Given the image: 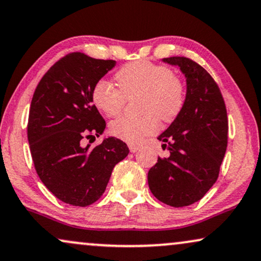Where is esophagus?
Here are the masks:
<instances>
[{"label": "esophagus", "instance_id": "obj_1", "mask_svg": "<svg viewBox=\"0 0 261 261\" xmlns=\"http://www.w3.org/2000/svg\"><path fill=\"white\" fill-rule=\"evenodd\" d=\"M128 148H130V151L131 153H136V151L140 149V146H137V144H128Z\"/></svg>", "mask_w": 261, "mask_h": 261}]
</instances>
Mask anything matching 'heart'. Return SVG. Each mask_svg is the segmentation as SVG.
<instances>
[{"instance_id":"obj_1","label":"heart","mask_w":261,"mask_h":261,"mask_svg":"<svg viewBox=\"0 0 261 261\" xmlns=\"http://www.w3.org/2000/svg\"><path fill=\"white\" fill-rule=\"evenodd\" d=\"M118 89L110 82L98 81L91 92L92 103L107 117L119 114L125 98L141 95L142 117H120L110 125L114 137L130 144L159 130V119L170 123L176 119L186 102L183 82L172 75L170 68L153 62L138 60L123 66L115 73Z\"/></svg>"}]
</instances>
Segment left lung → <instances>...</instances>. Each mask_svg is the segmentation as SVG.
<instances>
[{
  "mask_svg": "<svg viewBox=\"0 0 261 261\" xmlns=\"http://www.w3.org/2000/svg\"><path fill=\"white\" fill-rule=\"evenodd\" d=\"M178 66L187 79L183 110L158 140L170 155L158 158L148 172L151 194L172 207L204 196L219 174L227 146V115L222 92L211 74L184 57L163 59Z\"/></svg>",
  "mask_w": 261,
  "mask_h": 261,
  "instance_id": "1",
  "label": "left lung"
}]
</instances>
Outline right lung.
I'll return each mask as SVG.
<instances>
[{"instance_id":"obj_1","label":"right lung","mask_w":261,"mask_h":261,"mask_svg":"<svg viewBox=\"0 0 261 261\" xmlns=\"http://www.w3.org/2000/svg\"><path fill=\"white\" fill-rule=\"evenodd\" d=\"M115 64L71 53L49 68L32 97L28 140L35 169L53 195L72 206L100 199L114 166L128 154L126 143L115 137L95 148L83 146L106 127L91 92Z\"/></svg>"}]
</instances>
